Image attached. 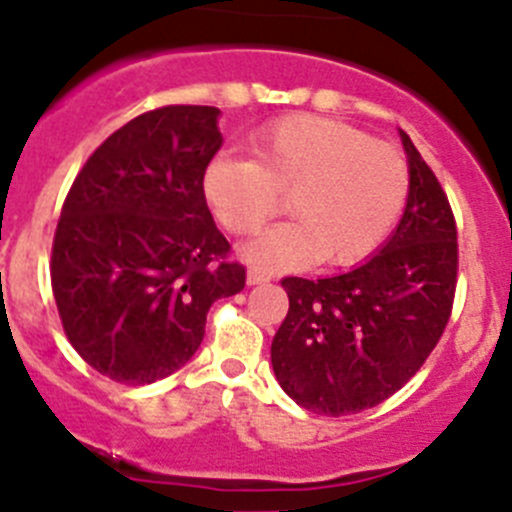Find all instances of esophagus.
<instances>
[{
  "mask_svg": "<svg viewBox=\"0 0 512 512\" xmlns=\"http://www.w3.org/2000/svg\"><path fill=\"white\" fill-rule=\"evenodd\" d=\"M266 281H271V276L266 274V271L261 269H248V284H266Z\"/></svg>",
  "mask_w": 512,
  "mask_h": 512,
  "instance_id": "1",
  "label": "esophagus"
}]
</instances>
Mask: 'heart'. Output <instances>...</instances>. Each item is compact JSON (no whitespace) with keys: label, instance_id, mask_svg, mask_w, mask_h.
I'll list each match as a JSON object with an SVG mask.
<instances>
[{"label":"heart","instance_id":"b5f03b06","mask_svg":"<svg viewBox=\"0 0 512 512\" xmlns=\"http://www.w3.org/2000/svg\"><path fill=\"white\" fill-rule=\"evenodd\" d=\"M203 196L233 236L259 231L289 196L294 221L269 228L243 251L259 269L352 266L397 226L410 168L394 145L354 125L291 115L253 135L251 160L213 158L203 170Z\"/></svg>","mask_w":512,"mask_h":512}]
</instances>
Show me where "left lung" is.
<instances>
[{
	"mask_svg": "<svg viewBox=\"0 0 512 512\" xmlns=\"http://www.w3.org/2000/svg\"><path fill=\"white\" fill-rule=\"evenodd\" d=\"M410 158L405 216L367 264L332 279L281 281L289 314L271 344L284 392L316 415L377 407L440 342L457 286V223L447 193L402 133Z\"/></svg>",
	"mask_w": 512,
	"mask_h": 512,
	"instance_id": "obj_1",
	"label": "left lung"
}]
</instances>
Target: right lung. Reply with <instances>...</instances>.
Wrapping results in <instances>:
<instances>
[{
  "label": "right lung",
  "instance_id": "right-lung-1",
  "mask_svg": "<svg viewBox=\"0 0 512 512\" xmlns=\"http://www.w3.org/2000/svg\"><path fill=\"white\" fill-rule=\"evenodd\" d=\"M218 107L165 105L85 160L52 241V294L75 352L120 384H150L201 347L213 301L246 266L213 223L203 170L221 148Z\"/></svg>",
  "mask_w": 512,
  "mask_h": 512
}]
</instances>
